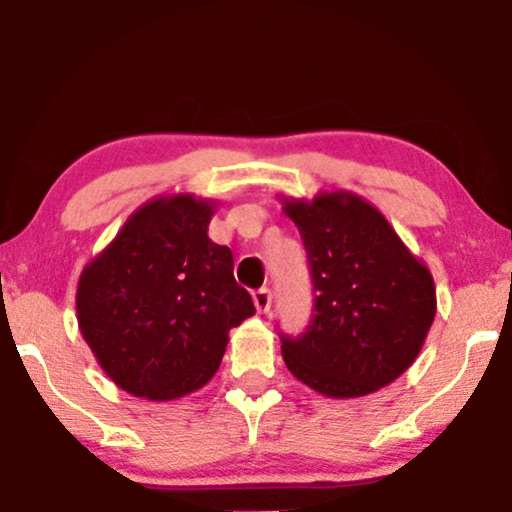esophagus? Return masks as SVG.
I'll list each match as a JSON object with an SVG mask.
<instances>
[{"label": "esophagus", "mask_w": 512, "mask_h": 512, "mask_svg": "<svg viewBox=\"0 0 512 512\" xmlns=\"http://www.w3.org/2000/svg\"><path fill=\"white\" fill-rule=\"evenodd\" d=\"M254 305H256V310L261 312V314L268 312L270 305H272V293H270V289H258V291H254Z\"/></svg>", "instance_id": "esophagus-1"}]
</instances>
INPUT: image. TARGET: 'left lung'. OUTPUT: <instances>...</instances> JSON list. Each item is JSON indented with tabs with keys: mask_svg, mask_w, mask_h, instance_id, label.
<instances>
[{
	"mask_svg": "<svg viewBox=\"0 0 512 512\" xmlns=\"http://www.w3.org/2000/svg\"><path fill=\"white\" fill-rule=\"evenodd\" d=\"M277 198L303 237L317 293L303 338L282 340L286 368L326 398L375 394L422 352L436 317L429 265L352 191Z\"/></svg>",
	"mask_w": 512,
	"mask_h": 512,
	"instance_id": "left-lung-1",
	"label": "left lung"
}]
</instances>
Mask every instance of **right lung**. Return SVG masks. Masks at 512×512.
Returning a JSON list of instances; mask_svg holds the SVG:
<instances>
[{"mask_svg":"<svg viewBox=\"0 0 512 512\" xmlns=\"http://www.w3.org/2000/svg\"><path fill=\"white\" fill-rule=\"evenodd\" d=\"M219 202L158 195L128 216L83 268L76 319L116 387L174 401L212 380L230 328L256 314L233 277V254L209 240Z\"/></svg>","mask_w":512,"mask_h":512,"instance_id":"right-lung-1","label":"right lung"}]
</instances>
